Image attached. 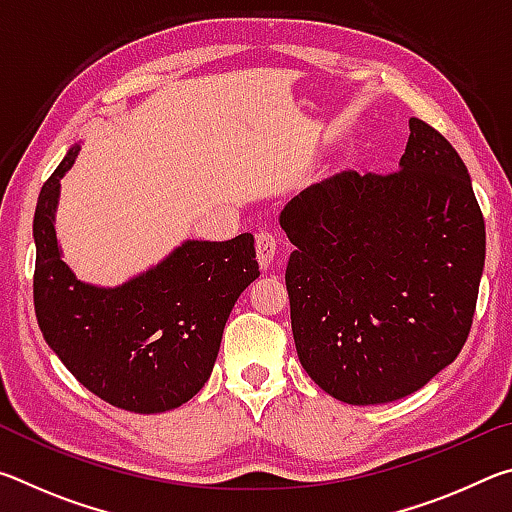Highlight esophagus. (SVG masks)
<instances>
[{
	"label": "esophagus",
	"mask_w": 512,
	"mask_h": 512,
	"mask_svg": "<svg viewBox=\"0 0 512 512\" xmlns=\"http://www.w3.org/2000/svg\"><path fill=\"white\" fill-rule=\"evenodd\" d=\"M255 248H257V262H259V266L268 268V266L273 264V257L277 253V237L273 235V232L262 230L257 235Z\"/></svg>",
	"instance_id": "esophagus-1"
}]
</instances>
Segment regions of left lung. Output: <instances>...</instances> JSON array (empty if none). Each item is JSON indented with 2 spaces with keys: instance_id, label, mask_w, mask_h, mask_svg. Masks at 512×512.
<instances>
[{
  "instance_id": "8db88e82",
  "label": "left lung",
  "mask_w": 512,
  "mask_h": 512,
  "mask_svg": "<svg viewBox=\"0 0 512 512\" xmlns=\"http://www.w3.org/2000/svg\"><path fill=\"white\" fill-rule=\"evenodd\" d=\"M409 128L400 171H341L280 212L298 359L345 404L420 391L472 327L485 223L470 173L438 131Z\"/></svg>"
}]
</instances>
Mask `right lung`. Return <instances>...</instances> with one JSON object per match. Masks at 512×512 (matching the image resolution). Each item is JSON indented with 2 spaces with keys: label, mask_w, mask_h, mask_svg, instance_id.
<instances>
[{
  "label": "right lung",
  "mask_w": 512,
  "mask_h": 512,
  "mask_svg": "<svg viewBox=\"0 0 512 512\" xmlns=\"http://www.w3.org/2000/svg\"><path fill=\"white\" fill-rule=\"evenodd\" d=\"M79 151L74 144L42 185L33 216L42 336L103 402L135 413L178 409L210 379L230 311L259 277L255 239H185L117 287L79 280L56 235L60 180Z\"/></svg>",
  "instance_id": "1"
}]
</instances>
